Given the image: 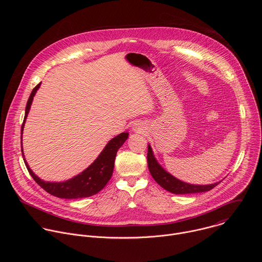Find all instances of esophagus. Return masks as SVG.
I'll return each instance as SVG.
<instances>
[{
	"mask_svg": "<svg viewBox=\"0 0 262 262\" xmlns=\"http://www.w3.org/2000/svg\"><path fill=\"white\" fill-rule=\"evenodd\" d=\"M136 127H139V126H136ZM138 129H140V128H138Z\"/></svg>",
	"mask_w": 262,
	"mask_h": 262,
	"instance_id": "34e87169",
	"label": "esophagus"
}]
</instances>
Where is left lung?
<instances>
[{"label": "left lung", "mask_w": 262, "mask_h": 262, "mask_svg": "<svg viewBox=\"0 0 262 262\" xmlns=\"http://www.w3.org/2000/svg\"><path fill=\"white\" fill-rule=\"evenodd\" d=\"M147 164L148 169L150 172L154 179L162 186L163 189L167 190L173 194H195V193H203L212 190L214 186H216L220 182H215L212 184L206 185H197V184H190L183 182L162 168V166L156 160L152 149L150 145H148V152H147Z\"/></svg>", "instance_id": "obj_1"}]
</instances>
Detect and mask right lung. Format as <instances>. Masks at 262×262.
I'll list each match as a JSON object with an SVG mask.
<instances>
[{
  "instance_id": "1",
  "label": "right lung",
  "mask_w": 262,
  "mask_h": 262,
  "mask_svg": "<svg viewBox=\"0 0 262 262\" xmlns=\"http://www.w3.org/2000/svg\"><path fill=\"white\" fill-rule=\"evenodd\" d=\"M39 86H40V83L32 90L31 95L28 99V102L26 105L25 119L21 125V132L24 128L27 115L29 113V110L31 107L33 97L36 91L38 90ZM127 138H128V134L122 133L117 137L112 139L106 144V146L104 147L101 154L98 156V158L93 162V164H91L90 167H88L85 171H83L81 174L77 175L76 177L63 182L43 181L42 179H40L38 176H36L33 173V171L30 169L25 159H24V162L33 179L49 194L56 196L58 198H63V199H78V198L90 197L97 194L99 191H101L107 183V181L111 179L112 174H113L115 158H116L118 149L123 145V143L126 141ZM20 139H21V136H20ZM23 158H24V152H23Z\"/></svg>"
}]
</instances>
